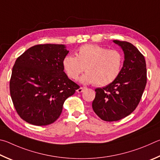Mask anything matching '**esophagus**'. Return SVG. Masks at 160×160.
I'll use <instances>...</instances> for the list:
<instances>
[{
    "instance_id": "esophagus-1",
    "label": "esophagus",
    "mask_w": 160,
    "mask_h": 160,
    "mask_svg": "<svg viewBox=\"0 0 160 160\" xmlns=\"http://www.w3.org/2000/svg\"><path fill=\"white\" fill-rule=\"evenodd\" d=\"M84 89H85V87H80L77 89V93H82Z\"/></svg>"
}]
</instances>
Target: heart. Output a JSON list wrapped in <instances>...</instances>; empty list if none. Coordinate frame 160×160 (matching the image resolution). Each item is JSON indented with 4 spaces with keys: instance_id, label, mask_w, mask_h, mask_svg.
Returning a JSON list of instances; mask_svg holds the SVG:
<instances>
[{
    "instance_id": "1",
    "label": "heart",
    "mask_w": 160,
    "mask_h": 160,
    "mask_svg": "<svg viewBox=\"0 0 160 160\" xmlns=\"http://www.w3.org/2000/svg\"><path fill=\"white\" fill-rule=\"evenodd\" d=\"M76 56L67 55L63 59L64 72L69 78L77 80L78 76L86 72L81 81L85 83H93L97 86H105L118 77L124 62L123 55L119 50H109L96 44L81 46Z\"/></svg>"
}]
</instances>
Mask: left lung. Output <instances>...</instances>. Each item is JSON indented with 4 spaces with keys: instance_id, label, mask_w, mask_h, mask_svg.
Wrapping results in <instances>:
<instances>
[{
    "instance_id": "left-lung-1",
    "label": "left lung",
    "mask_w": 160,
    "mask_h": 160,
    "mask_svg": "<svg viewBox=\"0 0 160 160\" xmlns=\"http://www.w3.org/2000/svg\"><path fill=\"white\" fill-rule=\"evenodd\" d=\"M124 52L120 74L114 82L96 88L93 110L105 122H115L136 110L147 83L146 63L143 55L129 42L114 40Z\"/></svg>"
}]
</instances>
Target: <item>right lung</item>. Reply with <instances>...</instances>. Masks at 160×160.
Listing matches in <instances>:
<instances>
[{
    "label": "right lung",
    "mask_w": 160,
    "mask_h": 160,
    "mask_svg": "<svg viewBox=\"0 0 160 160\" xmlns=\"http://www.w3.org/2000/svg\"><path fill=\"white\" fill-rule=\"evenodd\" d=\"M62 44H38L19 56L12 67L10 93L20 118L46 126L60 116L65 100L80 86L64 72L68 54Z\"/></svg>",
    "instance_id": "1"
}]
</instances>
